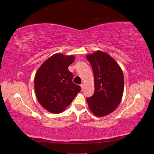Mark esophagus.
I'll list each match as a JSON object with an SVG mask.
<instances>
[{
    "mask_svg": "<svg viewBox=\"0 0 154 154\" xmlns=\"http://www.w3.org/2000/svg\"><path fill=\"white\" fill-rule=\"evenodd\" d=\"M80 87H81V88H82V91H83V88H84V85H83V83H82V84L80 85Z\"/></svg>",
    "mask_w": 154,
    "mask_h": 154,
    "instance_id": "obj_1",
    "label": "esophagus"
}]
</instances>
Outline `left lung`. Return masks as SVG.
<instances>
[{"mask_svg": "<svg viewBox=\"0 0 154 154\" xmlns=\"http://www.w3.org/2000/svg\"><path fill=\"white\" fill-rule=\"evenodd\" d=\"M87 59L92 67L94 93L87 97L88 107L97 117L108 115L121 103L124 91V76L118 63L110 55L97 51L88 54Z\"/></svg>", "mask_w": 154, "mask_h": 154, "instance_id": "obj_1", "label": "left lung"}]
</instances>
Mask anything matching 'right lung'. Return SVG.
<instances>
[{
  "label": "right lung",
  "mask_w": 154,
  "mask_h": 154,
  "mask_svg": "<svg viewBox=\"0 0 154 154\" xmlns=\"http://www.w3.org/2000/svg\"><path fill=\"white\" fill-rule=\"evenodd\" d=\"M75 57L57 53L40 67L35 76V91L37 100L51 113L63 112L81 91L72 82L73 75L68 67Z\"/></svg>",
  "instance_id": "obj_1"
}]
</instances>
